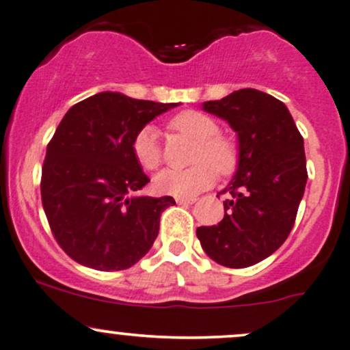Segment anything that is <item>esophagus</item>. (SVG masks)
I'll use <instances>...</instances> for the list:
<instances>
[{
    "label": "esophagus",
    "mask_w": 350,
    "mask_h": 350,
    "mask_svg": "<svg viewBox=\"0 0 350 350\" xmlns=\"http://www.w3.org/2000/svg\"><path fill=\"white\" fill-rule=\"evenodd\" d=\"M194 198H176V203L179 204H193L194 203Z\"/></svg>",
    "instance_id": "34e87169"
}]
</instances>
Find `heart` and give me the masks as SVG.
<instances>
[{
	"label": "heart",
	"instance_id": "b5f03b06",
	"mask_svg": "<svg viewBox=\"0 0 350 350\" xmlns=\"http://www.w3.org/2000/svg\"><path fill=\"white\" fill-rule=\"evenodd\" d=\"M169 129L194 139L191 163L186 169H164L154 178V189L159 194L176 198H191L209 187L216 176H230L240 164V147L228 135L213 117L200 110H183L169 120ZM135 161L146 171H152L163 161L159 132L156 127L144 126L132 141Z\"/></svg>",
	"mask_w": 350,
	"mask_h": 350
}]
</instances>
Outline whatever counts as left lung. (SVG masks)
<instances>
[{"instance_id": "left-lung-1", "label": "left lung", "mask_w": 350, "mask_h": 350, "mask_svg": "<svg viewBox=\"0 0 350 350\" xmlns=\"http://www.w3.org/2000/svg\"><path fill=\"white\" fill-rule=\"evenodd\" d=\"M228 120L240 141V164L223 193L224 218L196 230L209 258L245 268L277 252L288 238L307 183L304 137L283 102L255 88L204 102Z\"/></svg>"}]
</instances>
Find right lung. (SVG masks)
<instances>
[{
	"mask_svg": "<svg viewBox=\"0 0 350 350\" xmlns=\"http://www.w3.org/2000/svg\"><path fill=\"white\" fill-rule=\"evenodd\" d=\"M176 104L100 92L73 105L46 146L42 203L60 248L77 263L117 271L137 263L159 233L171 196L127 198L149 178L132 152L135 134Z\"/></svg>",
	"mask_w": 350,
	"mask_h": 350,
	"instance_id": "add662e5",
	"label": "right lung"
}]
</instances>
